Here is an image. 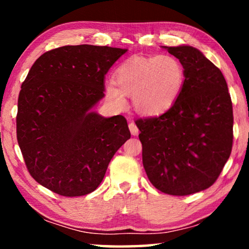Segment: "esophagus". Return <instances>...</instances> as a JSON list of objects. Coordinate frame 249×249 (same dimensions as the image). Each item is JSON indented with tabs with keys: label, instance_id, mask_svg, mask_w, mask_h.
Wrapping results in <instances>:
<instances>
[{
	"label": "esophagus",
	"instance_id": "1",
	"mask_svg": "<svg viewBox=\"0 0 249 249\" xmlns=\"http://www.w3.org/2000/svg\"><path fill=\"white\" fill-rule=\"evenodd\" d=\"M129 129H130V132L132 136H137L139 134V130L137 125L135 124V122H130V124H129Z\"/></svg>",
	"mask_w": 249,
	"mask_h": 249
}]
</instances>
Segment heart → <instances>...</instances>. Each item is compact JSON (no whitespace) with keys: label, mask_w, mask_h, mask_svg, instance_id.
<instances>
[{"label":"heart","mask_w":249,"mask_h":249,"mask_svg":"<svg viewBox=\"0 0 249 249\" xmlns=\"http://www.w3.org/2000/svg\"><path fill=\"white\" fill-rule=\"evenodd\" d=\"M107 85V96L115 107L124 108L125 95L132 96L136 111L145 115L169 110L181 94L186 72L182 63L171 54L134 56L118 68Z\"/></svg>","instance_id":"1"}]
</instances>
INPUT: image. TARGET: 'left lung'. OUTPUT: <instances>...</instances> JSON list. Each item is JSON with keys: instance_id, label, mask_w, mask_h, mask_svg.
Wrapping results in <instances>:
<instances>
[{"instance_id": "obj_1", "label": "left lung", "mask_w": 249, "mask_h": 249, "mask_svg": "<svg viewBox=\"0 0 249 249\" xmlns=\"http://www.w3.org/2000/svg\"><path fill=\"white\" fill-rule=\"evenodd\" d=\"M185 68L176 103L159 117L136 120L142 165L160 192L186 196L209 188L231 154L232 102L219 68L192 46L168 47Z\"/></svg>"}]
</instances>
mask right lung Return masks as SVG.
Segmentation results:
<instances>
[{
	"instance_id": "obj_1",
	"label": "right lung",
	"mask_w": 249,
	"mask_h": 249,
	"mask_svg": "<svg viewBox=\"0 0 249 249\" xmlns=\"http://www.w3.org/2000/svg\"><path fill=\"white\" fill-rule=\"evenodd\" d=\"M125 52L67 45L47 51L30 68L18 97L17 139L30 176L51 192H94L130 138L124 117L90 112L104 96L105 74Z\"/></svg>"
}]
</instances>
